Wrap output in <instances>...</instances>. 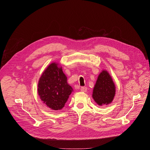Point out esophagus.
Returning <instances> with one entry per match:
<instances>
[{"label": "esophagus", "mask_w": 150, "mask_h": 150, "mask_svg": "<svg viewBox=\"0 0 150 150\" xmlns=\"http://www.w3.org/2000/svg\"><path fill=\"white\" fill-rule=\"evenodd\" d=\"M87 89H88V88H86V87H81V89H80L81 91V92H86V91H87Z\"/></svg>", "instance_id": "esophagus-1"}]
</instances>
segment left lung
Segmentation results:
<instances>
[{
    "label": "left lung",
    "instance_id": "obj_1",
    "mask_svg": "<svg viewBox=\"0 0 150 150\" xmlns=\"http://www.w3.org/2000/svg\"><path fill=\"white\" fill-rule=\"evenodd\" d=\"M115 94L114 83L109 74L103 70L98 76L93 89L92 98L98 105H107L112 101Z\"/></svg>",
    "mask_w": 150,
    "mask_h": 150
}]
</instances>
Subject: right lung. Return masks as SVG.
I'll return each instance as SVG.
<instances>
[{
  "label": "right lung",
  "instance_id": "right-lung-1",
  "mask_svg": "<svg viewBox=\"0 0 150 150\" xmlns=\"http://www.w3.org/2000/svg\"><path fill=\"white\" fill-rule=\"evenodd\" d=\"M72 91L62 67L56 62L51 63L39 78V96L43 103L53 110H60L64 107Z\"/></svg>",
  "mask_w": 150,
  "mask_h": 150
}]
</instances>
